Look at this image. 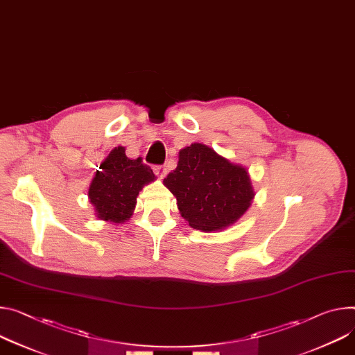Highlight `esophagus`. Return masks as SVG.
Returning a JSON list of instances; mask_svg holds the SVG:
<instances>
[{"label": "esophagus", "mask_w": 355, "mask_h": 355, "mask_svg": "<svg viewBox=\"0 0 355 355\" xmlns=\"http://www.w3.org/2000/svg\"><path fill=\"white\" fill-rule=\"evenodd\" d=\"M154 171H155V174L158 175V177H166V174H167V170H166V167H163V166H157V167H154Z\"/></svg>", "instance_id": "1"}]
</instances>
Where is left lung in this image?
Masks as SVG:
<instances>
[{"instance_id":"left-lung-1","label":"left lung","mask_w":355,"mask_h":355,"mask_svg":"<svg viewBox=\"0 0 355 355\" xmlns=\"http://www.w3.org/2000/svg\"><path fill=\"white\" fill-rule=\"evenodd\" d=\"M164 185L189 227L204 232L231 227L254 197L246 168L201 143L178 153L177 168L164 178Z\"/></svg>"}]
</instances>
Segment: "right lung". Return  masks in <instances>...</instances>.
<instances>
[{
    "label": "right lung",
    "instance_id": "right-lung-1",
    "mask_svg": "<svg viewBox=\"0 0 355 355\" xmlns=\"http://www.w3.org/2000/svg\"><path fill=\"white\" fill-rule=\"evenodd\" d=\"M99 168L89 187V200L99 219L121 223L133 215L139 192L155 175L140 157L128 158L121 146L110 151Z\"/></svg>",
    "mask_w": 355,
    "mask_h": 355
}]
</instances>
